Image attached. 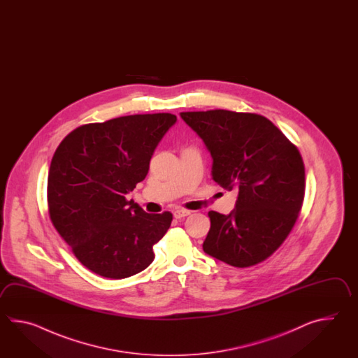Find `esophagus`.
Returning <instances> with one entry per match:
<instances>
[{"label": "esophagus", "mask_w": 358, "mask_h": 358, "mask_svg": "<svg viewBox=\"0 0 358 358\" xmlns=\"http://www.w3.org/2000/svg\"><path fill=\"white\" fill-rule=\"evenodd\" d=\"M190 215V211L188 210H182V208H178L174 211V217L176 219H182V217H185V216H188Z\"/></svg>", "instance_id": "obj_1"}]
</instances>
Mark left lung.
<instances>
[{
	"mask_svg": "<svg viewBox=\"0 0 358 358\" xmlns=\"http://www.w3.org/2000/svg\"><path fill=\"white\" fill-rule=\"evenodd\" d=\"M180 116L211 153L213 180L238 190L231 213H208L203 251L234 267L268 259L289 236L303 203L297 147L262 115L210 110Z\"/></svg>",
	"mask_w": 358,
	"mask_h": 358,
	"instance_id": "1",
	"label": "left lung"
}]
</instances>
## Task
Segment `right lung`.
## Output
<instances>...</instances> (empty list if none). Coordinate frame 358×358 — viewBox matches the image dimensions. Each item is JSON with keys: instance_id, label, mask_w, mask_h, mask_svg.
Segmentation results:
<instances>
[{"instance_id": "add662e5", "label": "right lung", "mask_w": 358, "mask_h": 358, "mask_svg": "<svg viewBox=\"0 0 358 358\" xmlns=\"http://www.w3.org/2000/svg\"><path fill=\"white\" fill-rule=\"evenodd\" d=\"M173 114L129 115L85 124L55 152L47 179L50 219L92 273L124 279L150 266L173 215L147 213L125 194L145 179Z\"/></svg>"}]
</instances>
